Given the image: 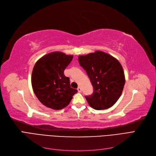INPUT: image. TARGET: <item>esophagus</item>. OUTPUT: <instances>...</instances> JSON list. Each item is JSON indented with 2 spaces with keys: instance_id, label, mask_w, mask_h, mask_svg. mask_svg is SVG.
<instances>
[{
  "instance_id": "34e87169",
  "label": "esophagus",
  "mask_w": 156,
  "mask_h": 156,
  "mask_svg": "<svg viewBox=\"0 0 156 156\" xmlns=\"http://www.w3.org/2000/svg\"><path fill=\"white\" fill-rule=\"evenodd\" d=\"M77 90H78L79 92H81V88L80 87H79L77 88Z\"/></svg>"
}]
</instances>
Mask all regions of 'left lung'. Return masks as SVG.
Segmentation results:
<instances>
[{
    "mask_svg": "<svg viewBox=\"0 0 156 156\" xmlns=\"http://www.w3.org/2000/svg\"><path fill=\"white\" fill-rule=\"evenodd\" d=\"M79 62L86 70L94 88L92 95L85 96L89 105L96 110L112 107L120 97L125 84L124 72L119 61L96 51L79 56Z\"/></svg>",
    "mask_w": 156,
    "mask_h": 156,
    "instance_id": "8db88e82",
    "label": "left lung"
}]
</instances>
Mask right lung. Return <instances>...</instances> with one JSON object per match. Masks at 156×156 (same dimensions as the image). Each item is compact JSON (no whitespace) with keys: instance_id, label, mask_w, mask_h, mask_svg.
Returning a JSON list of instances; mask_svg holds the SVG:
<instances>
[{"instance_id":"right-lung-1","label":"right lung","mask_w":156,"mask_h":156,"mask_svg":"<svg viewBox=\"0 0 156 156\" xmlns=\"http://www.w3.org/2000/svg\"><path fill=\"white\" fill-rule=\"evenodd\" d=\"M73 55L53 52L42 56L35 64L32 73L33 90L39 101L47 107L60 110L69 105L77 90L71 88L69 78L64 71Z\"/></svg>"}]
</instances>
